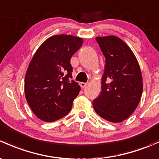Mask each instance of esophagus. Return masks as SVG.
I'll list each match as a JSON object with an SVG mask.
<instances>
[{
	"label": "esophagus",
	"instance_id": "34e87169",
	"mask_svg": "<svg viewBox=\"0 0 159 159\" xmlns=\"http://www.w3.org/2000/svg\"><path fill=\"white\" fill-rule=\"evenodd\" d=\"M87 84H87V83H85V82H81V83H80V86H81V88H85Z\"/></svg>",
	"mask_w": 159,
	"mask_h": 159
}]
</instances>
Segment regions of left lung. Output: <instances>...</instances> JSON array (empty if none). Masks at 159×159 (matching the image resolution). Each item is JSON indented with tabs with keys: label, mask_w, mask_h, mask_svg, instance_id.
<instances>
[{
	"label": "left lung",
	"mask_w": 159,
	"mask_h": 159,
	"mask_svg": "<svg viewBox=\"0 0 159 159\" xmlns=\"http://www.w3.org/2000/svg\"><path fill=\"white\" fill-rule=\"evenodd\" d=\"M105 57L101 93L93 100L96 113L113 123H120L135 111L143 93V77L136 56L114 36L97 37Z\"/></svg>",
	"instance_id": "left-lung-1"
}]
</instances>
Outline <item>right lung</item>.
I'll list each match as a JSON object with an SVG mask.
<instances>
[{
    "label": "right lung",
    "mask_w": 159,
    "mask_h": 159,
    "mask_svg": "<svg viewBox=\"0 0 159 159\" xmlns=\"http://www.w3.org/2000/svg\"><path fill=\"white\" fill-rule=\"evenodd\" d=\"M81 38L57 35L36 52L25 76V95L34 114L45 122L66 116L81 87L71 80V56L81 48Z\"/></svg>",
    "instance_id": "1"
}]
</instances>
